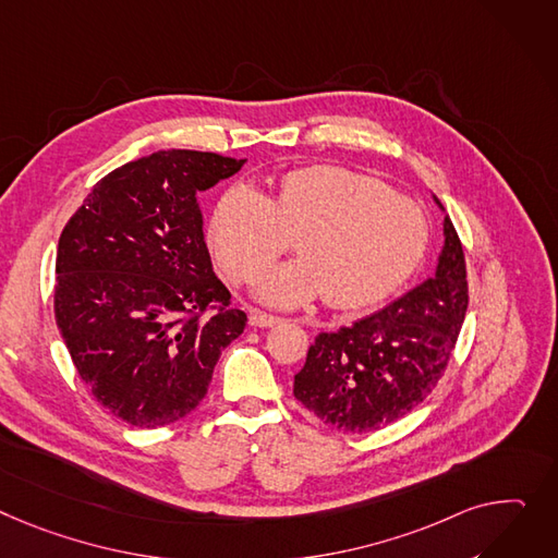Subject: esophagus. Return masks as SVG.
I'll return each instance as SVG.
<instances>
[{
    "mask_svg": "<svg viewBox=\"0 0 558 558\" xmlns=\"http://www.w3.org/2000/svg\"><path fill=\"white\" fill-rule=\"evenodd\" d=\"M248 323H251L253 327H274V325H280L282 318L271 316V314H265V312H259V310H253L251 316H248Z\"/></svg>",
    "mask_w": 558,
    "mask_h": 558,
    "instance_id": "34e87169",
    "label": "esophagus"
}]
</instances>
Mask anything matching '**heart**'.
<instances>
[{
	"mask_svg": "<svg viewBox=\"0 0 558 558\" xmlns=\"http://www.w3.org/2000/svg\"><path fill=\"white\" fill-rule=\"evenodd\" d=\"M293 263L265 271L255 293L299 307L325 293L331 307H361L395 291L426 251L428 225L417 204L375 177L337 166L287 172L276 199L233 183L215 204L208 238L229 278L244 282L291 246Z\"/></svg>",
	"mask_w": 558,
	"mask_h": 558,
	"instance_id": "1",
	"label": "heart"
}]
</instances>
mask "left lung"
Wrapping results in <instances>:
<instances>
[{
    "mask_svg": "<svg viewBox=\"0 0 558 558\" xmlns=\"http://www.w3.org/2000/svg\"><path fill=\"white\" fill-rule=\"evenodd\" d=\"M466 307L464 251L451 217L444 215L435 276L381 312L318 333L293 377V397L341 433L361 435L397 422L437 386Z\"/></svg>",
    "mask_w": 558,
    "mask_h": 558,
    "instance_id": "1",
    "label": "left lung"
}]
</instances>
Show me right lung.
Wrapping results in <instances>:
<instances>
[{
	"label": "right lung",
	"instance_id": "obj_1",
	"mask_svg": "<svg viewBox=\"0 0 558 558\" xmlns=\"http://www.w3.org/2000/svg\"><path fill=\"white\" fill-rule=\"evenodd\" d=\"M244 159L161 150L102 177L56 257V323L81 379L138 428L168 426L206 397L246 327L213 271L197 193Z\"/></svg>",
	"mask_w": 558,
	"mask_h": 558
}]
</instances>
